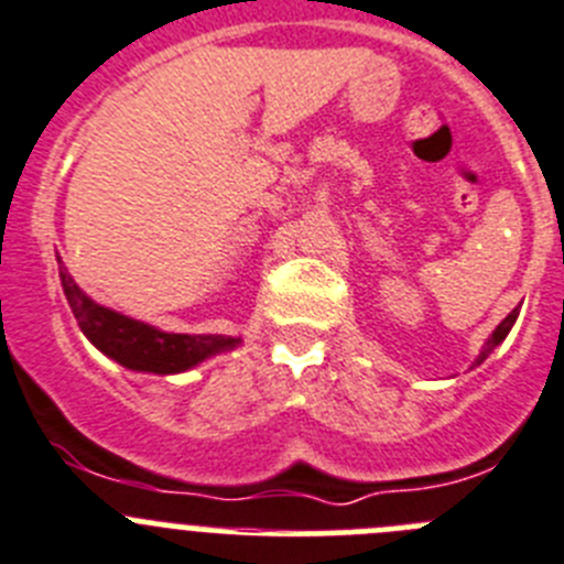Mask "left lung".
<instances>
[{
    "label": "left lung",
    "instance_id": "left-lung-1",
    "mask_svg": "<svg viewBox=\"0 0 564 564\" xmlns=\"http://www.w3.org/2000/svg\"><path fill=\"white\" fill-rule=\"evenodd\" d=\"M517 314H520V308H514V312H511V314H509V317H506V319H503V323H500V326H497V328H495V334H491V337H489V343H486V345H484V351H480L478 362H484V359H486V357H489V354H491V351H495L497 345L503 343V339H506V334H509V332H511V326H514V319H517Z\"/></svg>",
    "mask_w": 564,
    "mask_h": 564
}]
</instances>
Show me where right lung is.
<instances>
[{
  "label": "right lung",
  "instance_id": "1",
  "mask_svg": "<svg viewBox=\"0 0 564 564\" xmlns=\"http://www.w3.org/2000/svg\"><path fill=\"white\" fill-rule=\"evenodd\" d=\"M58 272L61 286H64V294H67L69 308L78 319L80 332L106 357L118 359L120 365L131 370L176 373V370H187L191 365L210 357V354L225 351V348H232L238 343V339L225 337V334H196V337H191V334H165L160 328L137 323V319L123 317V314L89 301L75 286V281L67 275L64 267H58Z\"/></svg>",
  "mask_w": 564,
  "mask_h": 564
}]
</instances>
